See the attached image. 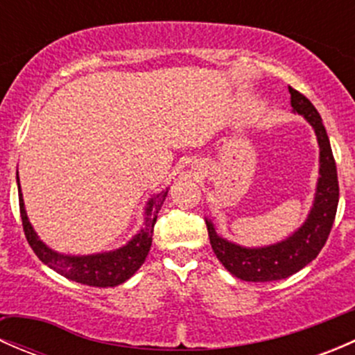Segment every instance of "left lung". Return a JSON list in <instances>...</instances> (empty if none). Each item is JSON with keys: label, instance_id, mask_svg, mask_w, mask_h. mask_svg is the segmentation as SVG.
Returning <instances> with one entry per match:
<instances>
[{"label": "left lung", "instance_id": "1", "mask_svg": "<svg viewBox=\"0 0 355 355\" xmlns=\"http://www.w3.org/2000/svg\"><path fill=\"white\" fill-rule=\"evenodd\" d=\"M288 91L292 111L306 118L307 123L313 127L320 146V178L313 206L304 223L277 244L244 247L221 237L213 221L206 218L207 235L214 254L234 277L244 282H275L288 278L316 259L320 250L327 244L338 206L336 164L323 120L306 96L292 87H288Z\"/></svg>", "mask_w": 355, "mask_h": 355}]
</instances>
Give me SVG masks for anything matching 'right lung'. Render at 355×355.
I'll list each match as a JSON object with an SVG mask.
<instances>
[{"instance_id": "obj_1", "label": "right lung", "mask_w": 355, "mask_h": 355, "mask_svg": "<svg viewBox=\"0 0 355 355\" xmlns=\"http://www.w3.org/2000/svg\"><path fill=\"white\" fill-rule=\"evenodd\" d=\"M17 185H19V200H20V216L25 237L28 245L35 252V256L60 273L62 277L68 278L77 284L89 285V287H116V285L127 282L148 257L149 249L153 244V230L157 220L161 206L168 196V187L161 191L159 194L153 196L148 200L144 209V223L142 228L127 242L118 249L108 250V252L87 254V256H71V254H62L53 250L35 234L34 227L31 225L25 211V204L20 191L19 171H17Z\"/></svg>"}]
</instances>
